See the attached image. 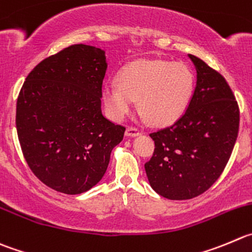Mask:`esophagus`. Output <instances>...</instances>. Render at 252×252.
Masks as SVG:
<instances>
[{"mask_svg": "<svg viewBox=\"0 0 252 252\" xmlns=\"http://www.w3.org/2000/svg\"><path fill=\"white\" fill-rule=\"evenodd\" d=\"M140 133V130L136 127H132V126H128V127L126 128V135H127L128 137H135V136H138Z\"/></svg>", "mask_w": 252, "mask_h": 252, "instance_id": "1", "label": "esophagus"}]
</instances>
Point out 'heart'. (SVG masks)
I'll use <instances>...</instances> for the list:
<instances>
[{
  "mask_svg": "<svg viewBox=\"0 0 252 252\" xmlns=\"http://www.w3.org/2000/svg\"><path fill=\"white\" fill-rule=\"evenodd\" d=\"M194 90V76L182 63L160 59H141L125 66L120 80L107 81L102 99L114 120H121L138 109L152 125H168L188 106Z\"/></svg>",
  "mask_w": 252,
  "mask_h": 252,
  "instance_id": "1",
  "label": "heart"
}]
</instances>
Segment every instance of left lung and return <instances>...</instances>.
Masks as SVG:
<instances>
[{
	"instance_id": "obj_1",
	"label": "left lung",
	"mask_w": 252,
	"mask_h": 252,
	"mask_svg": "<svg viewBox=\"0 0 252 252\" xmlns=\"http://www.w3.org/2000/svg\"><path fill=\"white\" fill-rule=\"evenodd\" d=\"M196 86L188 109L172 126L150 133L155 152L145 163L151 187L172 200L191 199L217 182L239 132L238 101L224 76L189 54Z\"/></svg>"
}]
</instances>
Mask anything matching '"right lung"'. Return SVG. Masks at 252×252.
Returning <instances> with one entry per match:
<instances>
[{
    "mask_svg": "<svg viewBox=\"0 0 252 252\" xmlns=\"http://www.w3.org/2000/svg\"><path fill=\"white\" fill-rule=\"evenodd\" d=\"M105 52L74 44L34 66L21 89L16 127L31 171L49 188L80 194L99 183L126 128L102 115Z\"/></svg>",
    "mask_w": 252,
    "mask_h": 252,
    "instance_id": "obj_1",
    "label": "right lung"
}]
</instances>
